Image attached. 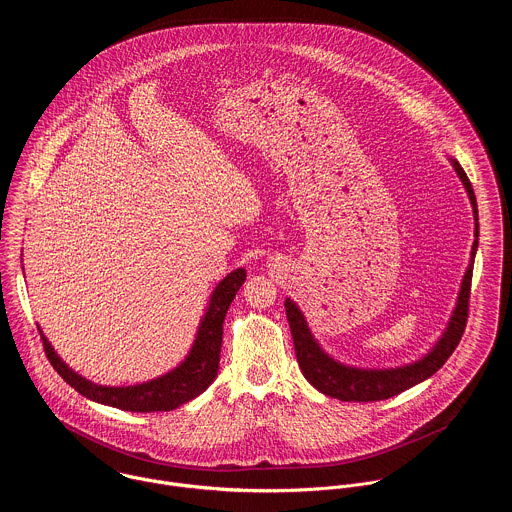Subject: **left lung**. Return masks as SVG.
Listing matches in <instances>:
<instances>
[{"mask_svg":"<svg viewBox=\"0 0 512 512\" xmlns=\"http://www.w3.org/2000/svg\"><path fill=\"white\" fill-rule=\"evenodd\" d=\"M451 165L455 167L461 183L465 185V191L469 195L471 207H473V217H475V242L471 248V262L469 268L463 276L461 290L457 297V305L453 309V315L447 323L445 333L439 337L436 347L422 357L416 363L410 365L396 366V368H357V366H347L335 359H331L315 341L311 335L307 321L299 307L293 303L292 299H286V313L292 329L293 347H295V357L303 376L313 384L319 392L325 396L343 400V402H376V400H386L392 398L432 374H436L445 361L451 357L455 347L461 341V335L467 325V311H469V293H471V278H473V262H475V252L479 244V215H477V201L475 193L471 187V181L467 179L463 167L451 159Z\"/></svg>","mask_w":512,"mask_h":512,"instance_id":"obj_1","label":"left lung"}]
</instances>
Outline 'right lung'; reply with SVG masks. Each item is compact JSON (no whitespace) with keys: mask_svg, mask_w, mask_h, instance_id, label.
I'll use <instances>...</instances> for the list:
<instances>
[{"mask_svg":"<svg viewBox=\"0 0 512 512\" xmlns=\"http://www.w3.org/2000/svg\"><path fill=\"white\" fill-rule=\"evenodd\" d=\"M246 280V270L238 268L230 272L211 295L205 317L199 325L195 343L187 359L171 372L136 386H100L82 378L73 368L65 365L55 353L47 337L41 333L45 355L53 368L63 376L67 384L78 390L82 396L114 406L128 412H169L181 404L197 398L209 388L219 372L220 345H222V323L224 315L236 292Z\"/></svg>","mask_w":512,"mask_h":512,"instance_id":"add662e5","label":"right lung"}]
</instances>
